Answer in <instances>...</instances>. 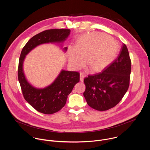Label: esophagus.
Listing matches in <instances>:
<instances>
[{
	"label": "esophagus",
	"instance_id": "esophagus-1",
	"mask_svg": "<svg viewBox=\"0 0 150 150\" xmlns=\"http://www.w3.org/2000/svg\"><path fill=\"white\" fill-rule=\"evenodd\" d=\"M83 78H84V74L83 72H80V81L81 82L83 81Z\"/></svg>",
	"mask_w": 150,
	"mask_h": 150
}]
</instances>
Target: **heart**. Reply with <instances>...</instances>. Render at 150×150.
<instances>
[{
  "label": "heart",
  "mask_w": 150,
  "mask_h": 150,
  "mask_svg": "<svg viewBox=\"0 0 150 150\" xmlns=\"http://www.w3.org/2000/svg\"><path fill=\"white\" fill-rule=\"evenodd\" d=\"M118 50L117 42L103 33H92L82 36L76 47L69 48V62L76 69L86 64L93 71H100L115 59Z\"/></svg>",
  "instance_id": "obj_1"
}]
</instances>
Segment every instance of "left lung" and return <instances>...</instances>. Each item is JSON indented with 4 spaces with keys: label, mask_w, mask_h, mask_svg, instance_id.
<instances>
[{
    "label": "left lung",
    "mask_w": 150,
    "mask_h": 150,
    "mask_svg": "<svg viewBox=\"0 0 150 150\" xmlns=\"http://www.w3.org/2000/svg\"><path fill=\"white\" fill-rule=\"evenodd\" d=\"M131 71L129 52L123 43L117 58L102 72L84 79L83 96L88 105L98 111H107L117 105L128 89Z\"/></svg>",
    "instance_id": "1"
}]
</instances>
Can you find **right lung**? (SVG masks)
<instances>
[{
  "label": "right lung",
  "mask_w": 150,
  "mask_h": 150,
  "mask_svg": "<svg viewBox=\"0 0 150 150\" xmlns=\"http://www.w3.org/2000/svg\"><path fill=\"white\" fill-rule=\"evenodd\" d=\"M67 29H49L33 36L23 47L18 66V80L25 100L36 111L45 114H54L65 105L69 94L75 85L79 81V73L62 70L56 79L45 88H36L31 85L25 78L23 63L26 55L37 46L47 43H61L70 34ZM64 50L66 51L67 47Z\"/></svg>",
  "instance_id": "add662e5"
}]
</instances>
